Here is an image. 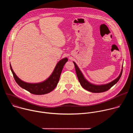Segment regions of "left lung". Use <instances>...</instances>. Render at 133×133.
Masks as SVG:
<instances>
[{
    "mask_svg": "<svg viewBox=\"0 0 133 133\" xmlns=\"http://www.w3.org/2000/svg\"><path fill=\"white\" fill-rule=\"evenodd\" d=\"M73 63L75 65L76 72V74L77 76L78 81H79L81 86L86 90L89 91L90 92H96V93L102 92L106 91L108 90V89H109L112 86H113L115 84H116L118 82V81L119 80V79L121 77L122 72H123V69H122L121 74L119 75V76L116 79L114 80L113 81H112L111 82H110L109 83H108V84H105V85H94V84H91L89 82H88L85 78L84 75H83L82 72L79 69V68L77 66V65H76V64L74 62H73Z\"/></svg>",
    "mask_w": 133,
    "mask_h": 133,
    "instance_id": "left-lung-1",
    "label": "left lung"
}]
</instances>
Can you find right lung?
<instances>
[{"label":"right lung","instance_id":"1","mask_svg":"<svg viewBox=\"0 0 133 133\" xmlns=\"http://www.w3.org/2000/svg\"><path fill=\"white\" fill-rule=\"evenodd\" d=\"M68 61L67 58L61 60L57 64L52 73L46 81L39 83H28L19 78L13 71L10 64L13 76L18 85L30 93L35 95H44L51 92L57 85L61 75L65 63Z\"/></svg>","mask_w":133,"mask_h":133}]
</instances>
